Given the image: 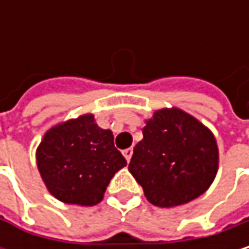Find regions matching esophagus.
<instances>
[{"instance_id": "obj_1", "label": "esophagus", "mask_w": 249, "mask_h": 249, "mask_svg": "<svg viewBox=\"0 0 249 249\" xmlns=\"http://www.w3.org/2000/svg\"><path fill=\"white\" fill-rule=\"evenodd\" d=\"M123 154H124V157L126 159V161H129L131 157H132V148H125L124 151H123Z\"/></svg>"}]
</instances>
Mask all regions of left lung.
Returning a JSON list of instances; mask_svg holds the SVG:
<instances>
[{
  "mask_svg": "<svg viewBox=\"0 0 249 249\" xmlns=\"http://www.w3.org/2000/svg\"><path fill=\"white\" fill-rule=\"evenodd\" d=\"M128 170L150 203L184 205L208 190L218 172L213 134L192 115L173 108L156 111L142 128Z\"/></svg>",
  "mask_w": 249,
  "mask_h": 249,
  "instance_id": "1",
  "label": "left lung"
}]
</instances>
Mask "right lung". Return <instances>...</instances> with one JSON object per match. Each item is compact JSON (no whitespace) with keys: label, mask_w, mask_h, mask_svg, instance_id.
I'll use <instances>...</instances> for the list:
<instances>
[{"label":"right lung","mask_w":249,"mask_h":249,"mask_svg":"<svg viewBox=\"0 0 249 249\" xmlns=\"http://www.w3.org/2000/svg\"><path fill=\"white\" fill-rule=\"evenodd\" d=\"M124 166L112 132L99 128L90 114L53 126L37 148V167L49 192L71 205L99 203Z\"/></svg>","instance_id":"add662e5"}]
</instances>
